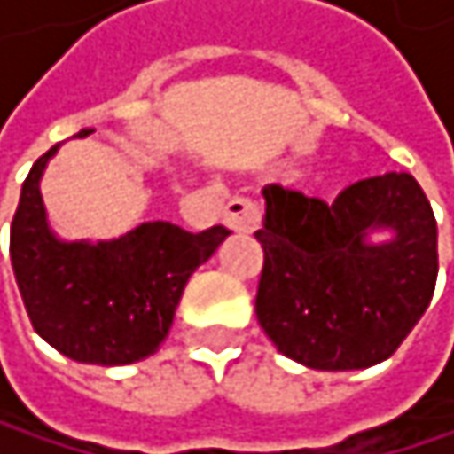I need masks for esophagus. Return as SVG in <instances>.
Instances as JSON below:
<instances>
[{"mask_svg": "<svg viewBox=\"0 0 454 454\" xmlns=\"http://www.w3.org/2000/svg\"><path fill=\"white\" fill-rule=\"evenodd\" d=\"M261 220V212L255 207V201L245 199V196H237L225 204V212H223V223L229 225L231 231L237 234H250L255 231V225Z\"/></svg>", "mask_w": 454, "mask_h": 454, "instance_id": "1", "label": "esophagus"}]
</instances>
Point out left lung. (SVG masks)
<instances>
[{
	"label": "left lung",
	"instance_id": "obj_1",
	"mask_svg": "<svg viewBox=\"0 0 454 454\" xmlns=\"http://www.w3.org/2000/svg\"><path fill=\"white\" fill-rule=\"evenodd\" d=\"M264 201L255 316L267 338L313 371L389 359L427 310L439 275V231L417 179L371 176L333 204L267 184ZM376 233L385 239L376 243Z\"/></svg>",
	"mask_w": 454,
	"mask_h": 454
}]
</instances>
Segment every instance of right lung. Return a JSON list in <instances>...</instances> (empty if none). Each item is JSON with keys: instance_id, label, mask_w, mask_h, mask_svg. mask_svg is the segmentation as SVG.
Listing matches in <instances>:
<instances>
[{"instance_id": "1", "label": "right lung", "mask_w": 454, "mask_h": 454, "mask_svg": "<svg viewBox=\"0 0 454 454\" xmlns=\"http://www.w3.org/2000/svg\"><path fill=\"white\" fill-rule=\"evenodd\" d=\"M95 130H81L86 138ZM51 146L32 166L10 225V261L35 333L83 364H133L152 356L174 324L182 291L231 231L190 234L166 220L116 239H62L48 223L40 179Z\"/></svg>"}]
</instances>
